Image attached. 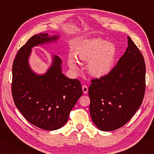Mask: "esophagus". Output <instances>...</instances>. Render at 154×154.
<instances>
[{
    "label": "esophagus",
    "mask_w": 154,
    "mask_h": 154,
    "mask_svg": "<svg viewBox=\"0 0 154 154\" xmlns=\"http://www.w3.org/2000/svg\"><path fill=\"white\" fill-rule=\"evenodd\" d=\"M82 91L84 93V94H87L88 92V88L86 85H83L82 86Z\"/></svg>",
    "instance_id": "34e87169"
}]
</instances>
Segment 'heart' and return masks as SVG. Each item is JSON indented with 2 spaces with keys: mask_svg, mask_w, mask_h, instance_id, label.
Listing matches in <instances>:
<instances>
[{
  "mask_svg": "<svg viewBox=\"0 0 154 154\" xmlns=\"http://www.w3.org/2000/svg\"><path fill=\"white\" fill-rule=\"evenodd\" d=\"M116 48L105 40L94 38L88 40L76 48L75 54L67 56L68 65L72 70L79 67L78 61L88 62V72L96 78L106 76L111 72L116 56Z\"/></svg>",
  "mask_w": 154,
  "mask_h": 154,
  "instance_id": "b5f03b06",
  "label": "heart"
}]
</instances>
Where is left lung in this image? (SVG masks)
Wrapping results in <instances>:
<instances>
[{"instance_id":"obj_1","label":"left lung","mask_w":154,"mask_h":154,"mask_svg":"<svg viewBox=\"0 0 154 154\" xmlns=\"http://www.w3.org/2000/svg\"><path fill=\"white\" fill-rule=\"evenodd\" d=\"M128 46L109 75L92 79L89 87L90 113L102 131H113L125 125L143 99L146 65L143 56L130 37Z\"/></svg>"}]
</instances>
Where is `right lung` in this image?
<instances>
[{
  "label": "right lung",
  "instance_id": "obj_1",
  "mask_svg": "<svg viewBox=\"0 0 154 154\" xmlns=\"http://www.w3.org/2000/svg\"><path fill=\"white\" fill-rule=\"evenodd\" d=\"M60 35H33L19 49L12 68V95L17 109L32 125L45 130L61 128L82 95L78 79L62 73V61L51 54V63L44 74L32 69L29 59L34 47L57 42Z\"/></svg>",
  "mask_w": 154,
  "mask_h": 154
}]
</instances>
